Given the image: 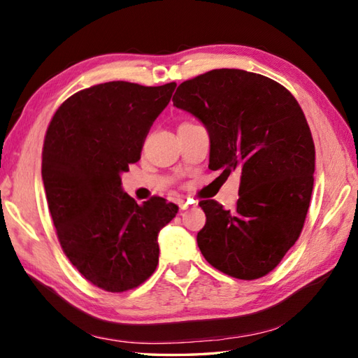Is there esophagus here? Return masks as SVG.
Here are the masks:
<instances>
[{"label":"esophagus","instance_id":"esophagus-1","mask_svg":"<svg viewBox=\"0 0 358 358\" xmlns=\"http://www.w3.org/2000/svg\"><path fill=\"white\" fill-rule=\"evenodd\" d=\"M189 208H194V203H189V201H180V209L181 210H186Z\"/></svg>","mask_w":358,"mask_h":358}]
</instances>
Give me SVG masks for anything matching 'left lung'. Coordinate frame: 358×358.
Masks as SVG:
<instances>
[{"instance_id": "left-lung-1", "label": "left lung", "mask_w": 358, "mask_h": 358, "mask_svg": "<svg viewBox=\"0 0 358 358\" xmlns=\"http://www.w3.org/2000/svg\"><path fill=\"white\" fill-rule=\"evenodd\" d=\"M172 101L206 127L209 169L241 173L235 210L200 201L203 257L235 278L266 275L300 237L308 214L315 148L305 113L277 81L240 69L181 83Z\"/></svg>"}]
</instances>
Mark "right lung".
I'll return each mask as SVG.
<instances>
[{
    "label": "right lung",
    "mask_w": 358,
    "mask_h": 358,
    "mask_svg": "<svg viewBox=\"0 0 358 358\" xmlns=\"http://www.w3.org/2000/svg\"><path fill=\"white\" fill-rule=\"evenodd\" d=\"M175 87L109 81L80 90L59 106L45 134L41 175L59 245L104 291H129L154 273L158 232L178 212L159 196L136 204L121 187V173L140 159Z\"/></svg>",
    "instance_id": "obj_1"
}]
</instances>
